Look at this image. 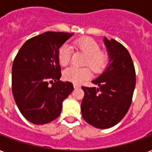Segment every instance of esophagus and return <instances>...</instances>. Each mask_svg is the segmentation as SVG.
I'll return each mask as SVG.
<instances>
[{"label":"esophagus","instance_id":"obj_1","mask_svg":"<svg viewBox=\"0 0 152 152\" xmlns=\"http://www.w3.org/2000/svg\"><path fill=\"white\" fill-rule=\"evenodd\" d=\"M73 86H74V88H75V89H78V88H80V85H78V84H74V85H73Z\"/></svg>","mask_w":152,"mask_h":152}]
</instances>
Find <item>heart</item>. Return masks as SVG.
<instances>
[{"label": "heart", "mask_w": 152, "mask_h": 152, "mask_svg": "<svg viewBox=\"0 0 152 152\" xmlns=\"http://www.w3.org/2000/svg\"><path fill=\"white\" fill-rule=\"evenodd\" d=\"M72 46L81 51L86 55L85 65H89L96 73L101 72L107 63L108 57L104 51L100 50L99 44L92 38L85 37L74 40ZM72 48L67 44H64L60 47L58 53V58L60 65L66 66L71 61ZM92 76V72L89 67H76L70 66L63 72L64 79L71 82L80 84L89 79Z\"/></svg>", "instance_id": "b5f03b06"}]
</instances>
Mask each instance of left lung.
Segmentation results:
<instances>
[{
  "label": "left lung",
  "instance_id": "obj_1",
  "mask_svg": "<svg viewBox=\"0 0 152 152\" xmlns=\"http://www.w3.org/2000/svg\"><path fill=\"white\" fill-rule=\"evenodd\" d=\"M109 63L105 71L92 80L96 87H85L81 102L84 120L98 129H108L126 115L136 85L134 63L126 48L114 39L104 37Z\"/></svg>",
  "mask_w": 152,
  "mask_h": 152
}]
</instances>
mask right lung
<instances>
[{
    "label": "right lung",
    "mask_w": 152,
    "mask_h": 152,
    "mask_svg": "<svg viewBox=\"0 0 152 152\" xmlns=\"http://www.w3.org/2000/svg\"><path fill=\"white\" fill-rule=\"evenodd\" d=\"M73 33L46 31L25 42L12 66V92L22 115L35 124L55 120L63 102L73 90L69 81H60L59 48ZM55 80L52 86L48 81Z\"/></svg>",
    "instance_id": "1"
}]
</instances>
